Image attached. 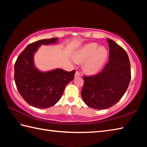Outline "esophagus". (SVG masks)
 <instances>
[{
	"instance_id": "1",
	"label": "esophagus",
	"mask_w": 147,
	"mask_h": 147,
	"mask_svg": "<svg viewBox=\"0 0 147 147\" xmlns=\"http://www.w3.org/2000/svg\"><path fill=\"white\" fill-rule=\"evenodd\" d=\"M81 76V73H80L79 71H76V73H75V75H74V76H75V77H78V76Z\"/></svg>"
}]
</instances>
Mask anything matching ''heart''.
Masks as SVG:
<instances>
[{
    "label": "heart",
    "instance_id": "1",
    "mask_svg": "<svg viewBox=\"0 0 147 147\" xmlns=\"http://www.w3.org/2000/svg\"><path fill=\"white\" fill-rule=\"evenodd\" d=\"M108 57V51L105 47H99L96 43L86 44L75 53L73 60L76 63H82L86 73L98 72L104 66Z\"/></svg>",
    "mask_w": 147,
    "mask_h": 147
}]
</instances>
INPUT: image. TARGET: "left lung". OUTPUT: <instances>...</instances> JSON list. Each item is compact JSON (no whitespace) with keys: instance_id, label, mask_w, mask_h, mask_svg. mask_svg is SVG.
I'll return each mask as SVG.
<instances>
[{"instance_id":"obj_1","label":"left lung","mask_w":147,"mask_h":147,"mask_svg":"<svg viewBox=\"0 0 147 147\" xmlns=\"http://www.w3.org/2000/svg\"><path fill=\"white\" fill-rule=\"evenodd\" d=\"M109 60L103 70L95 75L83 76L82 90L83 101L95 109H105L120 100L131 80L129 59L123 48L107 38Z\"/></svg>"}]
</instances>
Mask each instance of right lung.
Instances as JSON below:
<instances>
[{"instance_id": "right-lung-1", "label": "right lung", "mask_w": 147, "mask_h": 147, "mask_svg": "<svg viewBox=\"0 0 147 147\" xmlns=\"http://www.w3.org/2000/svg\"><path fill=\"white\" fill-rule=\"evenodd\" d=\"M57 38L40 40L28 45L14 64V81L19 93L29 105L39 109L51 107L63 94L67 84L74 79L75 70L56 69L42 72L34 64V54L41 45L56 43Z\"/></svg>"}]
</instances>
